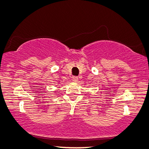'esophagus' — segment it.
Listing matches in <instances>:
<instances>
[{"mask_svg": "<svg viewBox=\"0 0 149 149\" xmlns=\"http://www.w3.org/2000/svg\"><path fill=\"white\" fill-rule=\"evenodd\" d=\"M78 80V76H73L72 77V80L73 81V82H77Z\"/></svg>", "mask_w": 149, "mask_h": 149, "instance_id": "34e87169", "label": "esophagus"}]
</instances>
